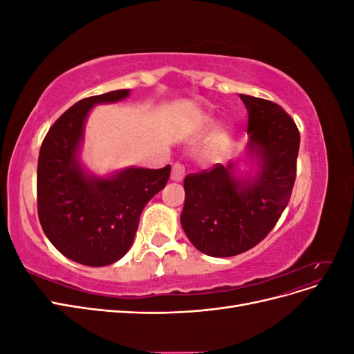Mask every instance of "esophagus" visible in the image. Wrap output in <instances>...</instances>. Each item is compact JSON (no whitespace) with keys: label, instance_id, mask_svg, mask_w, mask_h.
I'll return each instance as SVG.
<instances>
[{"label":"esophagus","instance_id":"esophagus-1","mask_svg":"<svg viewBox=\"0 0 354 354\" xmlns=\"http://www.w3.org/2000/svg\"><path fill=\"white\" fill-rule=\"evenodd\" d=\"M185 174H186L185 165L181 162H176L173 165V169H171V178H173L174 181H181L185 178Z\"/></svg>","mask_w":354,"mask_h":354}]
</instances>
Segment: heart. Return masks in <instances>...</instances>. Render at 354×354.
Segmentation results:
<instances>
[{
	"mask_svg": "<svg viewBox=\"0 0 354 354\" xmlns=\"http://www.w3.org/2000/svg\"><path fill=\"white\" fill-rule=\"evenodd\" d=\"M218 143H220V142H218Z\"/></svg>",
	"mask_w": 354,
	"mask_h": 354,
	"instance_id": "1",
	"label": "heart"
}]
</instances>
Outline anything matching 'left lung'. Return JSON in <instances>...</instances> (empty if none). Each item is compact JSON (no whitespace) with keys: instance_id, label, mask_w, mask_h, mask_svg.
Listing matches in <instances>:
<instances>
[{"instance_id":"obj_1","label":"left lung","mask_w":354,"mask_h":354,"mask_svg":"<svg viewBox=\"0 0 354 354\" xmlns=\"http://www.w3.org/2000/svg\"><path fill=\"white\" fill-rule=\"evenodd\" d=\"M248 111L250 151L260 171L248 183L216 164L185 178L180 220L189 241L211 257H233L260 243L281 218L297 177L299 131L279 104L239 94Z\"/></svg>"}]
</instances>
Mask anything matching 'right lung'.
Returning <instances> with one entry per match:
<instances>
[{
  "instance_id": "1",
  "label": "right lung",
  "mask_w": 354,
  "mask_h": 354,
  "mask_svg": "<svg viewBox=\"0 0 354 354\" xmlns=\"http://www.w3.org/2000/svg\"><path fill=\"white\" fill-rule=\"evenodd\" d=\"M116 90L82 99L51 125L42 140L37 171L38 218L48 241L84 266H108L127 254L146 203L169 178L171 167L128 168L109 178L90 177L77 152L84 122L99 103L128 95Z\"/></svg>"
}]
</instances>
